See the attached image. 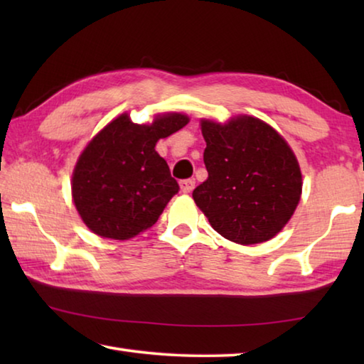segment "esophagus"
<instances>
[{"label": "esophagus", "mask_w": 364, "mask_h": 364, "mask_svg": "<svg viewBox=\"0 0 364 364\" xmlns=\"http://www.w3.org/2000/svg\"><path fill=\"white\" fill-rule=\"evenodd\" d=\"M180 186H181V191L183 193H191V191L194 189V186H196V181L193 180V178H189V180H183V181H180Z\"/></svg>", "instance_id": "34e87169"}]
</instances>
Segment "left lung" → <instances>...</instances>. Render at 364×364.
<instances>
[{
    "mask_svg": "<svg viewBox=\"0 0 364 364\" xmlns=\"http://www.w3.org/2000/svg\"><path fill=\"white\" fill-rule=\"evenodd\" d=\"M202 134L208 178L193 197L213 230L242 245L276 236L301 194L291 147L267 123L247 115L225 125L204 120Z\"/></svg>",
    "mask_w": 364,
    "mask_h": 364,
    "instance_id": "obj_1",
    "label": "left lung"
}]
</instances>
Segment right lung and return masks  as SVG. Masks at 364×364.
<instances>
[{"label": "right lung", "mask_w": 364, "mask_h": 364, "mask_svg": "<svg viewBox=\"0 0 364 364\" xmlns=\"http://www.w3.org/2000/svg\"><path fill=\"white\" fill-rule=\"evenodd\" d=\"M186 123L188 117L168 114L138 125L122 114L96 134L72 178L73 202L91 231L125 241L156 223L180 191L156 144Z\"/></svg>", "instance_id": "right-lung-1"}]
</instances>
